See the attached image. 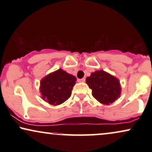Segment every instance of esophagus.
Segmentation results:
<instances>
[{"instance_id": "1", "label": "esophagus", "mask_w": 152, "mask_h": 152, "mask_svg": "<svg viewBox=\"0 0 152 152\" xmlns=\"http://www.w3.org/2000/svg\"><path fill=\"white\" fill-rule=\"evenodd\" d=\"M78 81L80 82V83H84L86 81V79H85V78H82V79H78Z\"/></svg>"}]
</instances>
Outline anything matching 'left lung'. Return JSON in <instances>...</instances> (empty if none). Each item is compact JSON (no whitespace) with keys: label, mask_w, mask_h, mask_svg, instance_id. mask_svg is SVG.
Masks as SVG:
<instances>
[{"label":"left lung","mask_w":152,"mask_h":152,"mask_svg":"<svg viewBox=\"0 0 152 152\" xmlns=\"http://www.w3.org/2000/svg\"><path fill=\"white\" fill-rule=\"evenodd\" d=\"M92 95L99 102L109 105L117 100L121 93L120 80L114 76L103 70L91 73L86 80Z\"/></svg>","instance_id":"1"}]
</instances>
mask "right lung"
Listing matches in <instances>:
<instances>
[{"label": "right lung", "mask_w": 152, "mask_h": 152, "mask_svg": "<svg viewBox=\"0 0 152 152\" xmlns=\"http://www.w3.org/2000/svg\"><path fill=\"white\" fill-rule=\"evenodd\" d=\"M76 76L62 69L50 73L40 82V93L44 101L53 106L64 103L72 95Z\"/></svg>", "instance_id": "add662e5"}]
</instances>
